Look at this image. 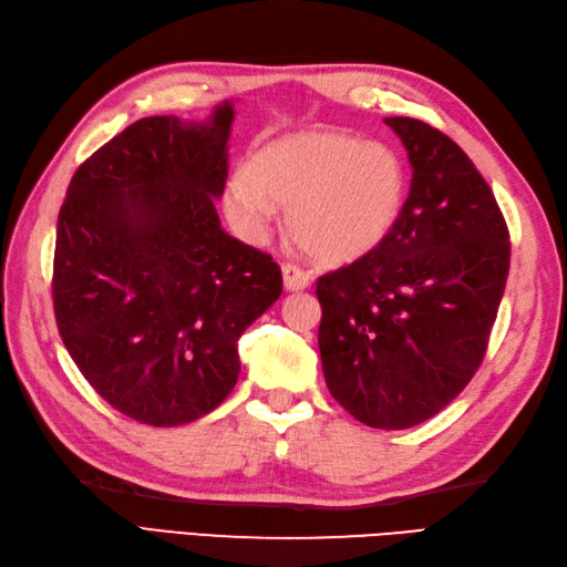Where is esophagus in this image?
<instances>
[{
  "label": "esophagus",
  "mask_w": 567,
  "mask_h": 567,
  "mask_svg": "<svg viewBox=\"0 0 567 567\" xmlns=\"http://www.w3.org/2000/svg\"><path fill=\"white\" fill-rule=\"evenodd\" d=\"M282 280H285V287L290 292H297V290H305V287H309V272L299 268V265L295 262H285L282 265Z\"/></svg>",
  "instance_id": "esophagus-1"
}]
</instances>
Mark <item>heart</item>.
I'll return each mask as SVG.
<instances>
[{
  "mask_svg": "<svg viewBox=\"0 0 567 567\" xmlns=\"http://www.w3.org/2000/svg\"><path fill=\"white\" fill-rule=\"evenodd\" d=\"M406 167L394 148L343 131H307L270 143L228 177L224 207L240 234L260 238L275 204L290 209L295 244L341 265L380 246L404 207Z\"/></svg>",
  "mask_w": 567,
  "mask_h": 567,
  "instance_id": "heart-1",
  "label": "heart"
}]
</instances>
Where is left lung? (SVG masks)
I'll use <instances>...</instances> for the list:
<instances>
[{
    "label": "left lung",
    "instance_id": "8db88e82",
    "mask_svg": "<svg viewBox=\"0 0 567 567\" xmlns=\"http://www.w3.org/2000/svg\"><path fill=\"white\" fill-rule=\"evenodd\" d=\"M412 163L392 231L317 280L327 388L372 429L449 406L483 365L509 275V228L473 161L419 118H384Z\"/></svg>",
    "mask_w": 567,
    "mask_h": 567
}]
</instances>
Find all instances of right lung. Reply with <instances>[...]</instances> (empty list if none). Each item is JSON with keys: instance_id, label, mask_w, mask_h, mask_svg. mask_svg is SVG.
I'll list each match as a JSON object with an SVG mask.
<instances>
[{"instance_id": "1", "label": "right lung", "mask_w": 567, "mask_h": 567, "mask_svg": "<svg viewBox=\"0 0 567 567\" xmlns=\"http://www.w3.org/2000/svg\"><path fill=\"white\" fill-rule=\"evenodd\" d=\"M234 106L209 122L148 116L84 161L58 214L53 311L70 358L116 412L189 424L240 372L238 339L277 297L272 256L228 236Z\"/></svg>"}]
</instances>
